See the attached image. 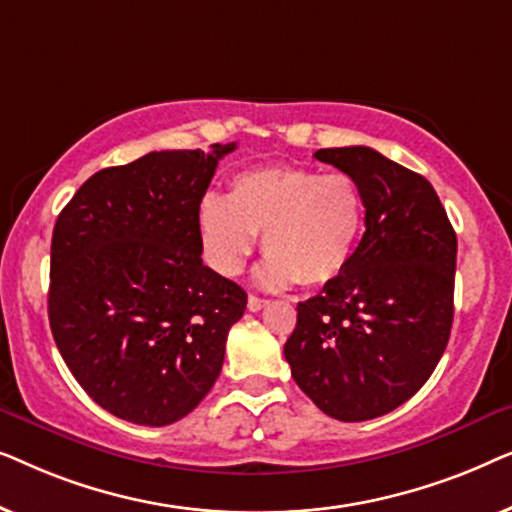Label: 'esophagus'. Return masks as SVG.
Returning a JSON list of instances; mask_svg holds the SVG:
<instances>
[{
	"mask_svg": "<svg viewBox=\"0 0 512 512\" xmlns=\"http://www.w3.org/2000/svg\"><path fill=\"white\" fill-rule=\"evenodd\" d=\"M270 300H265V298H258V296H249V300H247V307H249V312H258V310H263L265 305H268Z\"/></svg>",
	"mask_w": 512,
	"mask_h": 512,
	"instance_id": "obj_1",
	"label": "esophagus"
}]
</instances>
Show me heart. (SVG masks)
I'll return each instance as SVG.
<instances>
[{
    "label": "heart",
    "instance_id": "heart-1",
    "mask_svg": "<svg viewBox=\"0 0 512 512\" xmlns=\"http://www.w3.org/2000/svg\"><path fill=\"white\" fill-rule=\"evenodd\" d=\"M366 228L359 181L300 165H265L230 179L228 195L198 205L202 254L221 275L242 272L263 233L258 279L270 289L324 286L345 275Z\"/></svg>",
    "mask_w": 512,
    "mask_h": 512
}]
</instances>
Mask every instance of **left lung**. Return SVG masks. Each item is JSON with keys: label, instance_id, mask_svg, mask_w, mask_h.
Returning <instances> with one entry per match:
<instances>
[{"label": "left lung", "instance_id": "1", "mask_svg": "<svg viewBox=\"0 0 512 512\" xmlns=\"http://www.w3.org/2000/svg\"><path fill=\"white\" fill-rule=\"evenodd\" d=\"M314 158L359 181L366 233L345 275L298 303L284 356L321 412L366 422L415 396L445 352L457 235L422 174L368 146Z\"/></svg>", "mask_w": 512, "mask_h": 512}]
</instances>
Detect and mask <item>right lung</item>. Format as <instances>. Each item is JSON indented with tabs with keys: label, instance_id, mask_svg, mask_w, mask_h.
<instances>
[{
	"label": "right lung",
	"instance_id": "obj_1",
	"mask_svg": "<svg viewBox=\"0 0 512 512\" xmlns=\"http://www.w3.org/2000/svg\"><path fill=\"white\" fill-rule=\"evenodd\" d=\"M230 151H151L107 167L55 221V345L83 391L125 422L167 426L195 410L247 307L242 286L200 256L198 205Z\"/></svg>",
	"mask_w": 512,
	"mask_h": 512
}]
</instances>
